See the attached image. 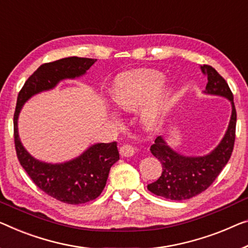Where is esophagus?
<instances>
[{"label": "esophagus", "instance_id": "obj_1", "mask_svg": "<svg viewBox=\"0 0 248 248\" xmlns=\"http://www.w3.org/2000/svg\"><path fill=\"white\" fill-rule=\"evenodd\" d=\"M119 153L121 157H132L135 155V148L130 145H123L120 147Z\"/></svg>", "mask_w": 248, "mask_h": 248}]
</instances>
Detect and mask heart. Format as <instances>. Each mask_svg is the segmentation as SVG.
Returning a JSON list of instances; mask_svg holds the SVG:
<instances>
[{
  "label": "heart",
  "mask_w": 248,
  "mask_h": 248,
  "mask_svg": "<svg viewBox=\"0 0 248 248\" xmlns=\"http://www.w3.org/2000/svg\"><path fill=\"white\" fill-rule=\"evenodd\" d=\"M164 83V77L156 71H136L124 73L114 81L111 94L120 109L131 111L154 97ZM171 101V91H164L148 105L142 112V120L146 125L158 123Z\"/></svg>",
  "instance_id": "heart-1"
}]
</instances>
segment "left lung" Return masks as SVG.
Returning a JSON list of instances; mask_svg holds the SVG:
<instances>
[{
    "label": "left lung",
    "mask_w": 248,
    "mask_h": 248,
    "mask_svg": "<svg viewBox=\"0 0 248 248\" xmlns=\"http://www.w3.org/2000/svg\"><path fill=\"white\" fill-rule=\"evenodd\" d=\"M202 71L207 76L206 93L230 99L232 111L226 135L213 153L204 157H185L171 150L161 137L150 147L151 154L161 162L162 172L156 182L148 185V190L171 201H185L205 191L230 160L236 136V109L232 92L226 80L213 66L204 64Z\"/></svg>",
    "instance_id": "8db88e82"
}]
</instances>
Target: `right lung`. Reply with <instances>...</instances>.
Segmentation results:
<instances>
[{
	"mask_svg": "<svg viewBox=\"0 0 248 248\" xmlns=\"http://www.w3.org/2000/svg\"><path fill=\"white\" fill-rule=\"evenodd\" d=\"M94 62V59L71 57L40 65L18 92L13 118L14 145L21 166L40 189L70 205L91 202L102 193L110 168L119 160L117 142L97 143L65 164H44L31 157L22 146L17 134V117L22 106L33 94L52 89L62 79L82 76Z\"/></svg>",
	"mask_w": 248,
	"mask_h": 248,
	"instance_id": "1",
	"label": "right lung"
}]
</instances>
